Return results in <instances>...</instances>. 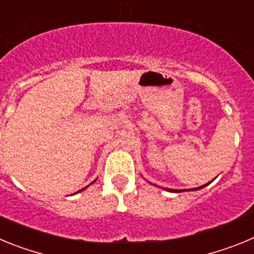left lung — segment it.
I'll return each mask as SVG.
<instances>
[{
  "label": "left lung",
  "mask_w": 254,
  "mask_h": 254,
  "mask_svg": "<svg viewBox=\"0 0 254 254\" xmlns=\"http://www.w3.org/2000/svg\"><path fill=\"white\" fill-rule=\"evenodd\" d=\"M207 185H210V183H206V185L201 186V187H197V188H192V190H201V188L206 187V186H207ZM165 190H169V192H181V190H169V188H165Z\"/></svg>",
  "instance_id": "obj_1"
}]
</instances>
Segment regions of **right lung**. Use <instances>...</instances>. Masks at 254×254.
Wrapping results in <instances>:
<instances>
[{
	"instance_id": "right-lung-1",
	"label": "right lung",
	"mask_w": 254,
	"mask_h": 254,
	"mask_svg": "<svg viewBox=\"0 0 254 254\" xmlns=\"http://www.w3.org/2000/svg\"><path fill=\"white\" fill-rule=\"evenodd\" d=\"M78 192H80V190H78Z\"/></svg>"
}]
</instances>
